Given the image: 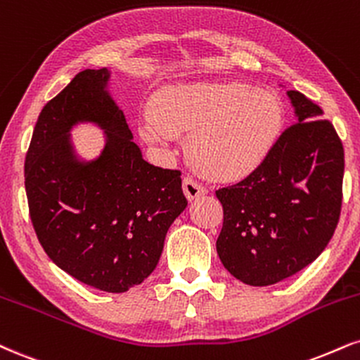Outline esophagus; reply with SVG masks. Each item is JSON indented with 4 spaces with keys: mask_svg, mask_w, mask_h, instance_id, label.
<instances>
[{
    "mask_svg": "<svg viewBox=\"0 0 360 360\" xmlns=\"http://www.w3.org/2000/svg\"><path fill=\"white\" fill-rule=\"evenodd\" d=\"M183 191H184V196L188 198L189 201H194V199L205 196L206 188H205V186L199 184L198 181H194L193 177H184V179H183Z\"/></svg>",
    "mask_w": 360,
    "mask_h": 360,
    "instance_id": "esophagus-1",
    "label": "esophagus"
}]
</instances>
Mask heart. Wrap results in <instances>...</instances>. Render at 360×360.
I'll return each instance as SVG.
<instances>
[{"label": "heart", "mask_w": 360, "mask_h": 360, "mask_svg": "<svg viewBox=\"0 0 360 360\" xmlns=\"http://www.w3.org/2000/svg\"><path fill=\"white\" fill-rule=\"evenodd\" d=\"M281 105L271 94L238 82L167 85L154 95L139 134L167 146L189 134L186 153L201 174L236 181L257 171L281 129Z\"/></svg>", "instance_id": "obj_1"}]
</instances>
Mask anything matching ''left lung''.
Instances as JSON below:
<instances>
[{
	"instance_id": "left-lung-1",
	"label": "left lung",
	"mask_w": 360,
	"mask_h": 360,
	"mask_svg": "<svg viewBox=\"0 0 360 360\" xmlns=\"http://www.w3.org/2000/svg\"><path fill=\"white\" fill-rule=\"evenodd\" d=\"M287 95L297 122L240 183L216 191L223 228L216 251L235 278L266 287L295 275L326 250L339 223L344 147L322 109Z\"/></svg>"
}]
</instances>
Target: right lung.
<instances>
[{
  "label": "right lung",
  "instance_id": "right-lung-1",
  "mask_svg": "<svg viewBox=\"0 0 360 360\" xmlns=\"http://www.w3.org/2000/svg\"><path fill=\"white\" fill-rule=\"evenodd\" d=\"M109 79L107 68H86L43 107L25 159V188L51 262L82 283L122 293L158 266L167 229L188 199L181 171L142 159ZM82 122L106 134L94 162H80L72 150L70 131Z\"/></svg>",
  "mask_w": 360,
  "mask_h": 360
}]
</instances>
